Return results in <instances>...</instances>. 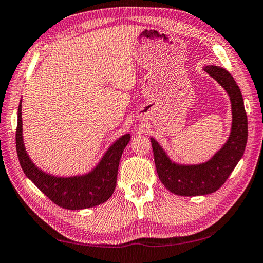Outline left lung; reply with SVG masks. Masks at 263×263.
<instances>
[{
    "mask_svg": "<svg viewBox=\"0 0 263 263\" xmlns=\"http://www.w3.org/2000/svg\"><path fill=\"white\" fill-rule=\"evenodd\" d=\"M205 70L231 97L233 125L231 136L224 146L205 164L180 166L173 164L159 144L151 138L154 162L160 181L170 192L184 197L205 195L218 191L235 168L247 144L248 122L240 87L232 74L224 69L212 65L206 66Z\"/></svg>",
    "mask_w": 263,
    "mask_h": 263,
    "instance_id": "8db88e82",
    "label": "left lung"
}]
</instances>
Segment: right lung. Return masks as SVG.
<instances>
[{"label":"right lung","mask_w":263,"mask_h":263,"mask_svg":"<svg viewBox=\"0 0 263 263\" xmlns=\"http://www.w3.org/2000/svg\"><path fill=\"white\" fill-rule=\"evenodd\" d=\"M131 136L125 135L109 148L90 174L74 178H56L42 172L29 159L22 139L21 103L17 111L16 151L26 176L56 205L66 210H83L105 202L114 193L117 184L119 160Z\"/></svg>","instance_id":"add662e5"}]
</instances>
